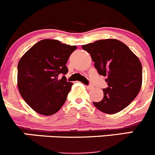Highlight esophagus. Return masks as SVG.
I'll return each mask as SVG.
<instances>
[{"label": "esophagus", "mask_w": 155, "mask_h": 155, "mask_svg": "<svg viewBox=\"0 0 155 155\" xmlns=\"http://www.w3.org/2000/svg\"><path fill=\"white\" fill-rule=\"evenodd\" d=\"M86 88H87V90H90V89L93 88V87H92L91 85H88V86H86Z\"/></svg>", "instance_id": "obj_1"}]
</instances>
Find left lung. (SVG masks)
Returning a JSON list of instances; mask_svg holds the SVG:
<instances>
[{"mask_svg":"<svg viewBox=\"0 0 155 155\" xmlns=\"http://www.w3.org/2000/svg\"><path fill=\"white\" fill-rule=\"evenodd\" d=\"M91 56L95 68L106 77L108 87L102 89L104 97L93 102L99 111L115 114L127 107L139 93L142 68L139 58L126 44L116 39L99 40L83 45Z\"/></svg>","mask_w":155,"mask_h":155,"instance_id":"8db88e82","label":"left lung"}]
</instances>
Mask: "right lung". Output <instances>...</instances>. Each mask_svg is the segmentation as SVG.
Masks as SVG:
<instances>
[{
	"label": "right lung",
	"mask_w": 155,
	"mask_h": 155,
	"mask_svg": "<svg viewBox=\"0 0 155 155\" xmlns=\"http://www.w3.org/2000/svg\"><path fill=\"white\" fill-rule=\"evenodd\" d=\"M76 46L62 44L57 40L38 41L22 56L18 63L17 84L21 96L36 112L51 115L65 102L72 83L65 74L70 55ZM64 74L62 79L58 76Z\"/></svg>",
	"instance_id": "1"
}]
</instances>
